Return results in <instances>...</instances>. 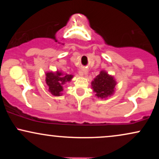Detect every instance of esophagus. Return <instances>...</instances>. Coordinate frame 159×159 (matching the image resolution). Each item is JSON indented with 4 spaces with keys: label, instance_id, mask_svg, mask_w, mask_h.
<instances>
[{
    "label": "esophagus",
    "instance_id": "esophagus-1",
    "mask_svg": "<svg viewBox=\"0 0 159 159\" xmlns=\"http://www.w3.org/2000/svg\"><path fill=\"white\" fill-rule=\"evenodd\" d=\"M87 72H88V71H87V69H85V68H84V69H82L81 72H80V74H81V75H87Z\"/></svg>",
    "mask_w": 159,
    "mask_h": 159
}]
</instances>
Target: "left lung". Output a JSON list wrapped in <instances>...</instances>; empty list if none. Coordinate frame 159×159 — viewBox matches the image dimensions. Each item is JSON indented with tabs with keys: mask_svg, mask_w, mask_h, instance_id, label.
Listing matches in <instances>:
<instances>
[{
	"mask_svg": "<svg viewBox=\"0 0 159 159\" xmlns=\"http://www.w3.org/2000/svg\"><path fill=\"white\" fill-rule=\"evenodd\" d=\"M116 84V82L114 77L103 70L91 82L96 96L101 98H105L114 94Z\"/></svg>",
	"mask_w": 159,
	"mask_h": 159,
	"instance_id": "obj_1",
	"label": "left lung"
}]
</instances>
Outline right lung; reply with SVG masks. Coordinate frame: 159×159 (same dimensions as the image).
Segmentation results:
<instances>
[{
    "instance_id": "obj_1",
    "label": "right lung",
    "mask_w": 159,
    "mask_h": 159,
    "mask_svg": "<svg viewBox=\"0 0 159 159\" xmlns=\"http://www.w3.org/2000/svg\"><path fill=\"white\" fill-rule=\"evenodd\" d=\"M45 75V82L48 87V91L55 96H61V92L63 90V85L66 82L70 81L73 78L72 75H64L59 71H57L56 72H46Z\"/></svg>"
}]
</instances>
